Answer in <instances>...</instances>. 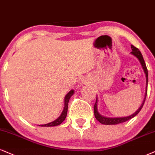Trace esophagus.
<instances>
[{
  "mask_svg": "<svg viewBox=\"0 0 155 155\" xmlns=\"http://www.w3.org/2000/svg\"><path fill=\"white\" fill-rule=\"evenodd\" d=\"M81 82H82V83H84V84L87 83V80L86 79V78H83V79L81 80Z\"/></svg>",
  "mask_w": 155,
  "mask_h": 155,
  "instance_id": "1",
  "label": "esophagus"
}]
</instances>
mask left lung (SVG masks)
Segmentation results:
<instances>
[{"mask_svg": "<svg viewBox=\"0 0 155 155\" xmlns=\"http://www.w3.org/2000/svg\"><path fill=\"white\" fill-rule=\"evenodd\" d=\"M131 48L132 49V51H131V54L133 55H134L135 57H137V59L139 60L141 64H142V67L144 70V72L145 74H146V81H147V86H146V93H145V97H144V100L143 101V103L142 104V106L139 107V108L137 110L134 114H133L132 115L127 116V117H120V118H108V117H105V116H101L100 114H99L98 111V108H97V103H98V98H96V101H95V104H94V115L95 117L96 118L98 121L100 122V123L103 124H106V125H114V124H121L123 123V122H125L128 121V120L131 119L134 117L135 116H137V114H139V111H140L141 109L142 108L143 106H144V104L145 102V99H146V96H147V84H148V71H147V68L146 64H145V62L144 60V58H143L142 53L140 52V51L139 50L138 48H137L136 47H134V45H131Z\"/></svg>", "mask_w": 155, "mask_h": 155, "instance_id": "8db88e82", "label": "left lung"}]
</instances>
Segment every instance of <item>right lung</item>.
I'll return each mask as SVG.
<instances>
[{
  "label": "right lung",
  "instance_id": "add662e5",
  "mask_svg": "<svg viewBox=\"0 0 155 155\" xmlns=\"http://www.w3.org/2000/svg\"><path fill=\"white\" fill-rule=\"evenodd\" d=\"M73 93H74V91L73 90H71V91H70V92H69L68 94L66 95L65 98H64V109H63V111L62 114H61V115L59 116V117L57 118L55 121L51 122V123L44 124V125H39V126H41V127H55V126H58V125H60V124H62V122L64 121V119H65V118L67 116V114H68L69 101H70V97L73 95Z\"/></svg>",
  "mask_w": 155,
  "mask_h": 155
}]
</instances>
